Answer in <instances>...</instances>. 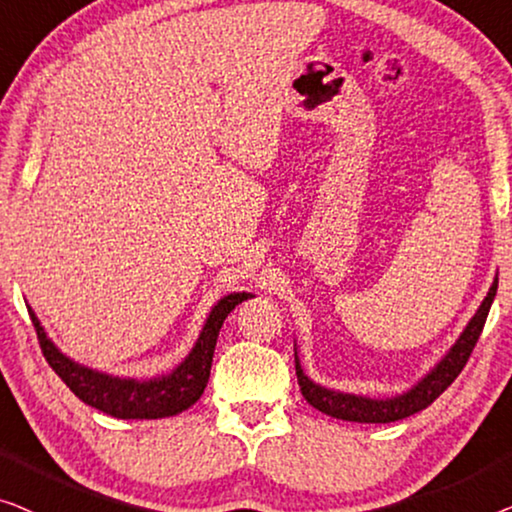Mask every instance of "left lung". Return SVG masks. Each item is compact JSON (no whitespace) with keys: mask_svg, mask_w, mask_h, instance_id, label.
<instances>
[{"mask_svg":"<svg viewBox=\"0 0 512 512\" xmlns=\"http://www.w3.org/2000/svg\"><path fill=\"white\" fill-rule=\"evenodd\" d=\"M496 287H499V278H494V283L489 287L487 297L480 304L478 313L473 315L471 322L462 331V336L457 338V343L452 345L448 355H445L441 362H438L434 369H431L427 376L413 387V390L403 392L399 397H392V399H369V397H355V394L327 390V387L315 385L311 378L304 376V369H301L297 352H294V364H297V380H299L301 394H304V399L311 403L313 408H318L320 413L336 417V420H348V422L387 424V422H397V420H403V417L420 413V410L431 406V403L448 390L452 380L462 373L466 362H469L475 343H478V338L482 334V327H485L489 308H492V301L496 297Z\"/></svg>","mask_w":512,"mask_h":512,"instance_id":"1","label":"left lung"}]
</instances>
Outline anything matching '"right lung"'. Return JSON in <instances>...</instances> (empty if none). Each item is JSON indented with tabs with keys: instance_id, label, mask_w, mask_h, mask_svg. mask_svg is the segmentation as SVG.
Here are the masks:
<instances>
[{
	"instance_id": "add662e5",
	"label": "right lung",
	"mask_w": 512,
	"mask_h": 512,
	"mask_svg": "<svg viewBox=\"0 0 512 512\" xmlns=\"http://www.w3.org/2000/svg\"><path fill=\"white\" fill-rule=\"evenodd\" d=\"M253 297L250 292H234L222 297L218 304L213 306L211 315H208L204 329L194 343L190 355L185 357L181 366L167 376L153 378V380H134V378H118L109 376V373L92 371L88 366H81L71 362L67 355H62L55 348L53 341L46 336L37 315L30 311L32 325L37 329V338L41 345L43 357L50 364L62 383L76 394L78 399L88 406L102 410L106 415L120 417V420H157V417H169L183 413L197 403V399L204 394V387L211 376V362L215 343H218V334L222 322L229 313L234 311L241 301Z\"/></svg>"
}]
</instances>
